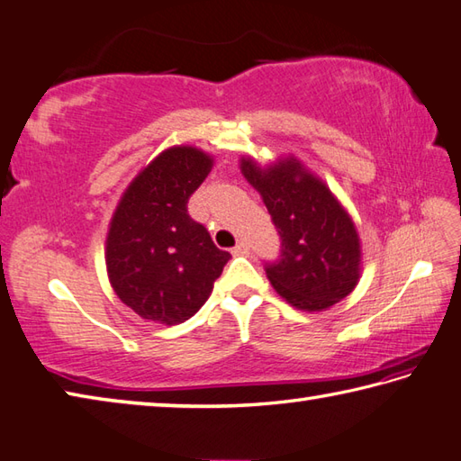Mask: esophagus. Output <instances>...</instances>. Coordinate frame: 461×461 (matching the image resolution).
Wrapping results in <instances>:
<instances>
[{
	"mask_svg": "<svg viewBox=\"0 0 461 461\" xmlns=\"http://www.w3.org/2000/svg\"><path fill=\"white\" fill-rule=\"evenodd\" d=\"M249 250H250V247H249V242H245V240H240V242H237V245L232 247V250L230 253L234 255V257H245V255H249Z\"/></svg>",
	"mask_w": 461,
	"mask_h": 461,
	"instance_id": "1",
	"label": "esophagus"
}]
</instances>
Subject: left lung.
Instances as JSON below:
<instances>
[{"instance_id":"1","label":"left lung","mask_w":461,"mask_h":461,"mask_svg":"<svg viewBox=\"0 0 461 461\" xmlns=\"http://www.w3.org/2000/svg\"><path fill=\"white\" fill-rule=\"evenodd\" d=\"M242 175L267 204L281 255L265 263L268 281L293 307L323 311L345 299L359 279V237L349 214L323 182L293 158L260 170L242 160Z\"/></svg>"}]
</instances>
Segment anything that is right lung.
Wrapping results in <instances>:
<instances>
[{
    "instance_id": "obj_1",
    "label": "right lung",
    "mask_w": 461,
    "mask_h": 461,
    "mask_svg": "<svg viewBox=\"0 0 461 461\" xmlns=\"http://www.w3.org/2000/svg\"><path fill=\"white\" fill-rule=\"evenodd\" d=\"M212 160L193 146L154 158L120 201L110 224L106 267L120 301L142 319L185 323L211 297L230 253L188 214V198Z\"/></svg>"
}]
</instances>
